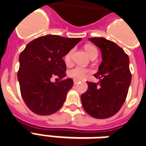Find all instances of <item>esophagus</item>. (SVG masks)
Wrapping results in <instances>:
<instances>
[{
  "mask_svg": "<svg viewBox=\"0 0 146 146\" xmlns=\"http://www.w3.org/2000/svg\"><path fill=\"white\" fill-rule=\"evenodd\" d=\"M80 81V80H73V82H74V84H76L78 82Z\"/></svg>",
  "mask_w": 146,
  "mask_h": 146,
  "instance_id": "esophagus-1",
  "label": "esophagus"
}]
</instances>
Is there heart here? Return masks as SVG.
Returning a JSON list of instances; mask_svg holds the SVG:
<instances>
[{"label": "heart", "instance_id": "heart-1", "mask_svg": "<svg viewBox=\"0 0 146 146\" xmlns=\"http://www.w3.org/2000/svg\"><path fill=\"white\" fill-rule=\"evenodd\" d=\"M85 50L87 51L90 57L91 58L92 56L95 55H98V51L97 48L92 45H86L85 46ZM73 49H70V51L68 52L64 56V62L66 64H70L71 61H72V56H73ZM90 73V70L87 68L82 67V66H76V67L73 68L72 70L69 71V76L72 78H74L75 80H83L86 76L87 74Z\"/></svg>", "mask_w": 146, "mask_h": 146}]
</instances>
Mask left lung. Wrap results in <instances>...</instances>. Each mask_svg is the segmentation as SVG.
<instances>
[{"label":"left lung","instance_id":"1","mask_svg":"<svg viewBox=\"0 0 146 146\" xmlns=\"http://www.w3.org/2000/svg\"><path fill=\"white\" fill-rule=\"evenodd\" d=\"M99 47L102 62L94 76L99 84L87 82L88 89L81 95L82 105L91 117L104 119L119 111L127 98L131 80L129 58L112 41L104 38H89Z\"/></svg>","mask_w":146,"mask_h":146}]
</instances>
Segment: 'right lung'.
I'll use <instances>...</instances> for the list:
<instances>
[{"label":"right lung","mask_w":146,"mask_h":146,"mask_svg":"<svg viewBox=\"0 0 146 146\" xmlns=\"http://www.w3.org/2000/svg\"><path fill=\"white\" fill-rule=\"evenodd\" d=\"M81 38H64L48 35L28 44L19 56L18 79L21 97L33 113L49 115L61 108L73 80L66 76L62 57L81 41ZM57 76L60 80L52 83Z\"/></svg>","instance_id":"obj_1"}]
</instances>
